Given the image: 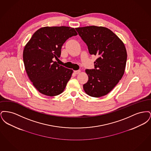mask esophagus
<instances>
[{
	"label": "esophagus",
	"instance_id": "esophagus-1",
	"mask_svg": "<svg viewBox=\"0 0 151 151\" xmlns=\"http://www.w3.org/2000/svg\"><path fill=\"white\" fill-rule=\"evenodd\" d=\"M81 72V71L80 70H77V71H74V72H75V73H76V74H79L80 72Z\"/></svg>",
	"mask_w": 151,
	"mask_h": 151
}]
</instances>
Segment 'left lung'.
Masks as SVG:
<instances>
[{"label":"left lung","instance_id":"obj_1","mask_svg":"<svg viewBox=\"0 0 151 151\" xmlns=\"http://www.w3.org/2000/svg\"><path fill=\"white\" fill-rule=\"evenodd\" d=\"M75 29L87 45L89 53L98 57L94 62V69L86 70L88 80L83 89L91 97L105 96L124 74L127 56L124 44L111 30L104 27Z\"/></svg>","mask_w":151,"mask_h":151}]
</instances>
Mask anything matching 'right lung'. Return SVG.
I'll list each match as a JSON object with an SVG mask.
<instances>
[{
	"label": "right lung",
	"instance_id": "right-lung-1",
	"mask_svg": "<svg viewBox=\"0 0 151 151\" xmlns=\"http://www.w3.org/2000/svg\"><path fill=\"white\" fill-rule=\"evenodd\" d=\"M77 35L71 27H45L37 30L25 46V68L40 93L55 96L65 90L73 70L58 65L53 59L60 57L62 46L66 40Z\"/></svg>",
	"mask_w": 151,
	"mask_h": 151
}]
</instances>
